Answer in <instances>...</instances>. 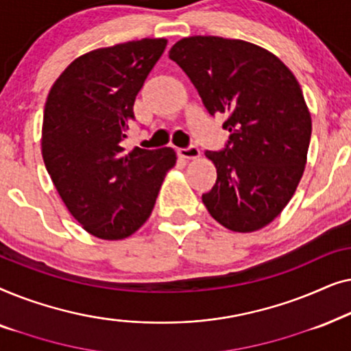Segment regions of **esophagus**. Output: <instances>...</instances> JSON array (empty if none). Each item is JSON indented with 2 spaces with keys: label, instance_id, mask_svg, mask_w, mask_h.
Instances as JSON below:
<instances>
[{
  "label": "esophagus",
  "instance_id": "34e87169",
  "mask_svg": "<svg viewBox=\"0 0 351 351\" xmlns=\"http://www.w3.org/2000/svg\"><path fill=\"white\" fill-rule=\"evenodd\" d=\"M179 156L185 158V160H195V158L199 156V148L195 147V145H190L186 148H180Z\"/></svg>",
  "mask_w": 351,
  "mask_h": 351
}]
</instances>
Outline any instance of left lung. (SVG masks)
<instances>
[{
	"label": "left lung",
	"instance_id": "1",
	"mask_svg": "<svg viewBox=\"0 0 351 351\" xmlns=\"http://www.w3.org/2000/svg\"><path fill=\"white\" fill-rule=\"evenodd\" d=\"M169 59L213 117L227 114V145L206 152L217 180L203 195L204 206L232 232L265 227L289 203L305 169L311 117L299 81L275 54L243 40L184 38Z\"/></svg>",
	"mask_w": 351,
	"mask_h": 351
}]
</instances>
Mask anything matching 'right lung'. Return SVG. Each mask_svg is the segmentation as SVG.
<instances>
[{
	"mask_svg": "<svg viewBox=\"0 0 351 351\" xmlns=\"http://www.w3.org/2000/svg\"><path fill=\"white\" fill-rule=\"evenodd\" d=\"M165 38L100 47L66 66L49 90L43 117L46 169L70 214L100 239H123L150 217L171 147L126 153L134 102L166 49Z\"/></svg>",
	"mask_w": 351,
	"mask_h": 351,
	"instance_id": "right-lung-1",
	"label": "right lung"
}]
</instances>
